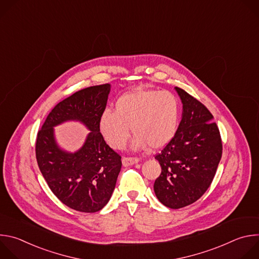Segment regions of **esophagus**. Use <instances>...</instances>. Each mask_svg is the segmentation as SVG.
Here are the masks:
<instances>
[{"mask_svg":"<svg viewBox=\"0 0 259 259\" xmlns=\"http://www.w3.org/2000/svg\"><path fill=\"white\" fill-rule=\"evenodd\" d=\"M138 162H139L138 158H131V157H125V158H123V160H122L123 166H125V167L134 165V164H136V163H138Z\"/></svg>","mask_w":259,"mask_h":259,"instance_id":"1","label":"esophagus"}]
</instances>
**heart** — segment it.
I'll list each match as a JSON object with an SVG mask.
<instances>
[{
	"instance_id": "b5f03b06",
	"label": "heart",
	"mask_w": 259,
	"mask_h": 259,
	"mask_svg": "<svg viewBox=\"0 0 259 259\" xmlns=\"http://www.w3.org/2000/svg\"><path fill=\"white\" fill-rule=\"evenodd\" d=\"M179 118L180 103L173 93L136 89L118 98L115 112H102L98 128L105 142L115 150H122L126 145L130 128L135 134L134 150H142L147 145L159 150L174 138Z\"/></svg>"
}]
</instances>
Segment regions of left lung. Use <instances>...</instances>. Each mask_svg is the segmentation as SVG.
<instances>
[{
  "label": "left lung",
  "instance_id": "8db88e82",
  "mask_svg": "<svg viewBox=\"0 0 259 259\" xmlns=\"http://www.w3.org/2000/svg\"><path fill=\"white\" fill-rule=\"evenodd\" d=\"M182 118L174 138L155 158L162 172L154 191L168 208L179 209L199 200L210 187L223 155L219 129L209 109L181 88Z\"/></svg>",
  "mask_w": 259,
  "mask_h": 259
}]
</instances>
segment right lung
Listing matches in <instances>:
<instances>
[{"label": "right lung", "instance_id": "right-lung-1", "mask_svg": "<svg viewBox=\"0 0 259 259\" xmlns=\"http://www.w3.org/2000/svg\"><path fill=\"white\" fill-rule=\"evenodd\" d=\"M109 91L110 85L103 84L63 99L36 135L35 157L50 190L64 205L80 212H97L107 204L122 167L121 156L106 144L98 128ZM66 120H79L91 131L75 153L61 150L55 140L54 127Z\"/></svg>", "mask_w": 259, "mask_h": 259}]
</instances>
